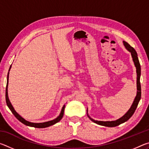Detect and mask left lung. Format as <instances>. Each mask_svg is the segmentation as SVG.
Returning <instances> with one entry per match:
<instances>
[{
	"instance_id": "1",
	"label": "left lung",
	"mask_w": 149,
	"mask_h": 149,
	"mask_svg": "<svg viewBox=\"0 0 149 149\" xmlns=\"http://www.w3.org/2000/svg\"><path fill=\"white\" fill-rule=\"evenodd\" d=\"M123 45H124L125 47L129 51L131 52L132 54V56L133 58V60L134 62L135 65L136 67V71H137V96H136L135 99L134 100V101L133 102V104L132 105V107L130 108V110L127 111V112L126 114L122 116V118H120V119H118L116 121H112V122H102V121H97V120H95L91 118L89 115L87 114L88 117L89 118V119L92 121V122H95L97 124L100 125H103V126H106V127H116V126L119 125L121 123H122L123 122H126L132 116V115L134 114L135 111L136 110V108L137 107V105L139 104V102L141 99V83H140V76H141V65H140V63L139 61L138 57H137V54L135 50L133 49L132 47H131L130 45L127 43V42L123 41Z\"/></svg>"
}]
</instances>
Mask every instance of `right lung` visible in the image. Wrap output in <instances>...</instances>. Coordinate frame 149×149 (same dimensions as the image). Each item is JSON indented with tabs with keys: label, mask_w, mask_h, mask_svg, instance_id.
<instances>
[{
	"label": "right lung",
	"mask_w": 149,
	"mask_h": 149,
	"mask_svg": "<svg viewBox=\"0 0 149 149\" xmlns=\"http://www.w3.org/2000/svg\"><path fill=\"white\" fill-rule=\"evenodd\" d=\"M11 68V65L10 67V69H9V71L10 70ZM8 76H9V72L8 73V75H7V84H6V104L7 106H8L9 109L11 110V112H12V114H13L15 117H16L17 120H18L19 122H21L22 123H24V124L26 125H28L30 126V127H36V128H45V127H49L50 125H52L55 124V123L58 122L59 121L62 119L63 116H64V108H65V105H64V107H62V109L61 112H60V115L58 116L56 119H54L53 120H51V121H49V122H43V123H32V122H27L26 120H24L23 118L17 114V113L15 111V110L14 109L13 107H12L10 102L9 99H8Z\"/></svg>",
	"instance_id": "add662e5"
}]
</instances>
